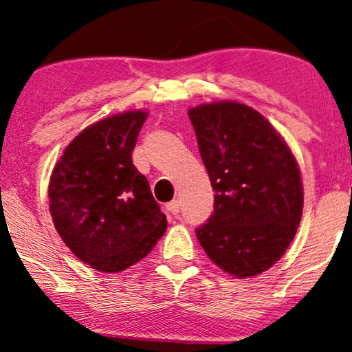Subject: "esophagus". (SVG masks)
<instances>
[{"instance_id": "1", "label": "esophagus", "mask_w": 352, "mask_h": 352, "mask_svg": "<svg viewBox=\"0 0 352 352\" xmlns=\"http://www.w3.org/2000/svg\"><path fill=\"white\" fill-rule=\"evenodd\" d=\"M166 210H167L168 214H172V215H179V212H180V203L177 199L170 201V203L166 204Z\"/></svg>"}]
</instances>
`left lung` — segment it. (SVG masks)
I'll use <instances>...</instances> for the list:
<instances>
[{"instance_id": "1", "label": "left lung", "mask_w": 352, "mask_h": 352, "mask_svg": "<svg viewBox=\"0 0 352 352\" xmlns=\"http://www.w3.org/2000/svg\"><path fill=\"white\" fill-rule=\"evenodd\" d=\"M209 173L214 214L196 230L219 269L251 278L288 250L301 222L304 190L298 161L274 125L238 101L188 109Z\"/></svg>"}]
</instances>
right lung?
Returning a JSON list of instances; mask_svg holds the SVG:
<instances>
[{
    "label": "right lung",
    "instance_id": "right-lung-1",
    "mask_svg": "<svg viewBox=\"0 0 352 352\" xmlns=\"http://www.w3.org/2000/svg\"><path fill=\"white\" fill-rule=\"evenodd\" d=\"M146 117L148 111H127L83 129L50 177L56 232L74 256L106 274L146 257L167 228L146 177L132 161Z\"/></svg>",
    "mask_w": 352,
    "mask_h": 352
}]
</instances>
